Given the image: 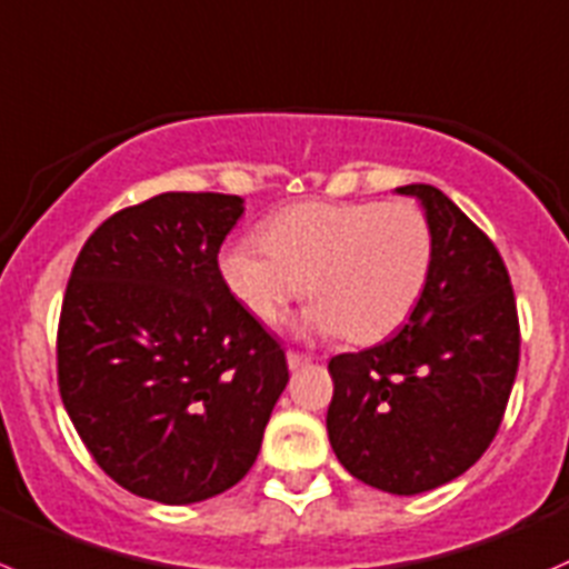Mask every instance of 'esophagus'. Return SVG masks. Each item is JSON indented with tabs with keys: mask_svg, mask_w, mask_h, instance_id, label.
Here are the masks:
<instances>
[{
	"mask_svg": "<svg viewBox=\"0 0 569 569\" xmlns=\"http://www.w3.org/2000/svg\"><path fill=\"white\" fill-rule=\"evenodd\" d=\"M312 362V357L309 353H298V351H287V368L290 370H298L303 368V365Z\"/></svg>",
	"mask_w": 569,
	"mask_h": 569,
	"instance_id": "34e87169",
	"label": "esophagus"
}]
</instances>
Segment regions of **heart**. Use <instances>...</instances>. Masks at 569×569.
<instances>
[{"mask_svg":"<svg viewBox=\"0 0 569 569\" xmlns=\"http://www.w3.org/2000/svg\"><path fill=\"white\" fill-rule=\"evenodd\" d=\"M260 243L221 254L229 292L260 323L284 318L303 290L301 329L376 342L415 312L435 262V232L415 201H303L268 218Z\"/></svg>","mask_w":569,"mask_h":569,"instance_id":"1","label":"heart"}]
</instances>
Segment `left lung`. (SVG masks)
Returning <instances> with one entry per match:
<instances>
[{
	"label": "left lung",
	"instance_id": "8db88e82",
	"mask_svg": "<svg viewBox=\"0 0 569 569\" xmlns=\"http://www.w3.org/2000/svg\"><path fill=\"white\" fill-rule=\"evenodd\" d=\"M435 232L429 284L390 340L329 359L326 429L359 481L392 495L442 487L495 440L520 362L509 271L492 240L431 184H407Z\"/></svg>",
	"mask_w": 569,
	"mask_h": 569
}]
</instances>
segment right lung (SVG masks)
<instances>
[{"mask_svg": "<svg viewBox=\"0 0 569 569\" xmlns=\"http://www.w3.org/2000/svg\"><path fill=\"white\" fill-rule=\"evenodd\" d=\"M243 199L160 193L86 240L63 296L58 387L93 462L157 503H196L254 465L282 346L229 292L218 251Z\"/></svg>", "mask_w": 569, "mask_h": 569, "instance_id": "add662e5", "label": "right lung"}]
</instances>
